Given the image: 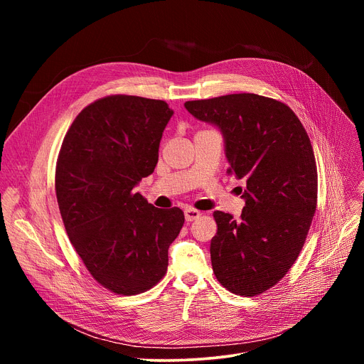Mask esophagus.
I'll list each match as a JSON object with an SVG mask.
<instances>
[{
  "label": "esophagus",
  "mask_w": 364,
  "mask_h": 364,
  "mask_svg": "<svg viewBox=\"0 0 364 364\" xmlns=\"http://www.w3.org/2000/svg\"><path fill=\"white\" fill-rule=\"evenodd\" d=\"M184 216H186L187 222H193V220L198 219L201 216V213L198 210L193 209V207H187V209L184 210Z\"/></svg>",
  "instance_id": "esophagus-1"
}]
</instances>
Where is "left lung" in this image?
<instances>
[{
    "label": "left lung",
    "instance_id": "left-lung-1",
    "mask_svg": "<svg viewBox=\"0 0 364 364\" xmlns=\"http://www.w3.org/2000/svg\"><path fill=\"white\" fill-rule=\"evenodd\" d=\"M186 109L216 125L229 174L245 181L239 220L216 210L210 243L218 281L253 296L278 284L296 261L317 207V164L301 121L285 103L255 93L188 100Z\"/></svg>",
    "mask_w": 364,
    "mask_h": 364
}]
</instances>
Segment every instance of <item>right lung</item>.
Listing matches in <instances>:
<instances>
[{
    "label": "right lung",
    "mask_w": 364,
    "mask_h": 364,
    "mask_svg": "<svg viewBox=\"0 0 364 364\" xmlns=\"http://www.w3.org/2000/svg\"><path fill=\"white\" fill-rule=\"evenodd\" d=\"M173 114L157 99H97L76 117L59 152L56 196L68 236L95 281L119 295L160 282L184 225L178 207L157 209L135 191L159 163Z\"/></svg>",
    "instance_id": "right-lung-1"
}]
</instances>
